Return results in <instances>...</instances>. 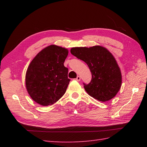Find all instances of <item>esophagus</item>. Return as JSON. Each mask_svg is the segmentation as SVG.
Here are the masks:
<instances>
[{"label":"esophagus","mask_w":147,"mask_h":147,"mask_svg":"<svg viewBox=\"0 0 147 147\" xmlns=\"http://www.w3.org/2000/svg\"><path fill=\"white\" fill-rule=\"evenodd\" d=\"M75 80L77 81V82H80V80H81V77L79 76H78L76 78Z\"/></svg>","instance_id":"obj_1"}]
</instances>
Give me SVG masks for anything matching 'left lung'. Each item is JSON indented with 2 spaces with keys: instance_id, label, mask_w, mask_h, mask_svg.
Instances as JSON below:
<instances>
[{
  "instance_id": "1",
  "label": "left lung",
  "mask_w": 147,
  "mask_h": 147,
  "mask_svg": "<svg viewBox=\"0 0 147 147\" xmlns=\"http://www.w3.org/2000/svg\"><path fill=\"white\" fill-rule=\"evenodd\" d=\"M71 53L85 62L91 71V82L88 85L83 83L89 95L101 102L116 95L121 86L122 75L115 58L107 49L99 45L73 47Z\"/></svg>"
}]
</instances>
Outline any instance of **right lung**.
Here are the masks:
<instances>
[{"label": "right lung", "instance_id": "add662e5", "mask_svg": "<svg viewBox=\"0 0 147 147\" xmlns=\"http://www.w3.org/2000/svg\"><path fill=\"white\" fill-rule=\"evenodd\" d=\"M67 55V49L51 45L30 62L26 73V88L37 104L52 105L64 95L70 82L68 69L64 65Z\"/></svg>", "mask_w": 147, "mask_h": 147}]
</instances>
